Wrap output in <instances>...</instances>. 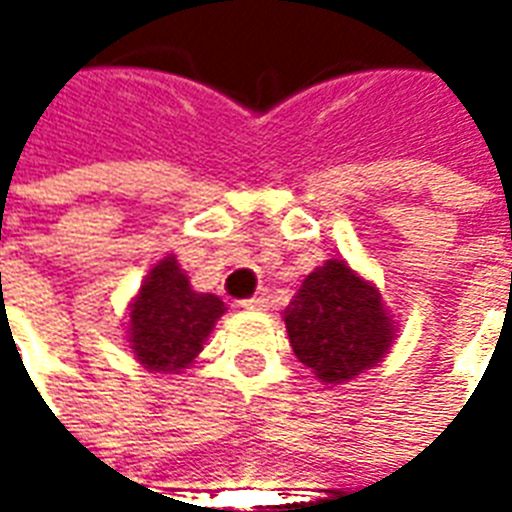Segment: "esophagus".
Returning <instances> with one entry per match:
<instances>
[{"label":"esophagus","instance_id":"obj_1","mask_svg":"<svg viewBox=\"0 0 512 512\" xmlns=\"http://www.w3.org/2000/svg\"><path fill=\"white\" fill-rule=\"evenodd\" d=\"M244 308L247 311H268V292H257L255 297H249V300H244Z\"/></svg>","mask_w":512,"mask_h":512}]
</instances>
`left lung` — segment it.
Listing matches in <instances>:
<instances>
[{
    "instance_id": "left-lung-1",
    "label": "left lung",
    "mask_w": 512,
    "mask_h": 512,
    "mask_svg": "<svg viewBox=\"0 0 512 512\" xmlns=\"http://www.w3.org/2000/svg\"><path fill=\"white\" fill-rule=\"evenodd\" d=\"M281 319L297 361L332 388L380 364L398 337L380 287L340 257L305 276Z\"/></svg>"
}]
</instances>
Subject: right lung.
I'll use <instances>...</instances> for the list:
<instances>
[{
	"label": "right lung",
	"mask_w": 512,
	"mask_h": 512,
	"mask_svg": "<svg viewBox=\"0 0 512 512\" xmlns=\"http://www.w3.org/2000/svg\"><path fill=\"white\" fill-rule=\"evenodd\" d=\"M127 345L143 369L177 374L193 364L228 308L217 295L196 292L175 255L146 273L127 305Z\"/></svg>",
	"instance_id": "right-lung-1"
}]
</instances>
